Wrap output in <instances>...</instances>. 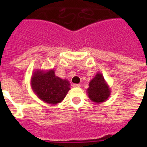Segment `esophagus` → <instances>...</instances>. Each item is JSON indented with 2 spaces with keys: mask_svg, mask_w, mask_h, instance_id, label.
Returning a JSON list of instances; mask_svg holds the SVG:
<instances>
[{
  "mask_svg": "<svg viewBox=\"0 0 147 147\" xmlns=\"http://www.w3.org/2000/svg\"><path fill=\"white\" fill-rule=\"evenodd\" d=\"M72 86L74 87V88H80L81 85H80V84H73Z\"/></svg>",
  "mask_w": 147,
  "mask_h": 147,
  "instance_id": "obj_1",
  "label": "esophagus"
}]
</instances>
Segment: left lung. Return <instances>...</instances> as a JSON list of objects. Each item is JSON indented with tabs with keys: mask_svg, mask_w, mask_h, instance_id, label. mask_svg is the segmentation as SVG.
<instances>
[{
	"mask_svg": "<svg viewBox=\"0 0 147 147\" xmlns=\"http://www.w3.org/2000/svg\"><path fill=\"white\" fill-rule=\"evenodd\" d=\"M110 88L105 81L102 74L97 73L89 82V88L87 89L88 97L92 102L96 104L105 102L110 96Z\"/></svg>",
	"mask_w": 147,
	"mask_h": 147,
	"instance_id": "8db88e82",
	"label": "left lung"
}]
</instances>
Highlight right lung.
Wrapping results in <instances>:
<instances>
[{
  "label": "right lung",
  "instance_id": "right-lung-1",
  "mask_svg": "<svg viewBox=\"0 0 147 147\" xmlns=\"http://www.w3.org/2000/svg\"><path fill=\"white\" fill-rule=\"evenodd\" d=\"M34 93L44 102L57 105L64 99L70 90V82L55 75L54 69L35 70L31 78Z\"/></svg>",
  "mask_w": 147,
  "mask_h": 147
}]
</instances>
